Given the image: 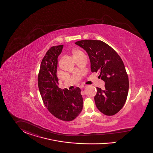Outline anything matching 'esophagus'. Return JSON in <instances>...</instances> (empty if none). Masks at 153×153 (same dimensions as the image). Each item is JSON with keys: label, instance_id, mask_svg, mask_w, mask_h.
Returning a JSON list of instances; mask_svg holds the SVG:
<instances>
[{"label": "esophagus", "instance_id": "esophagus-1", "mask_svg": "<svg viewBox=\"0 0 153 153\" xmlns=\"http://www.w3.org/2000/svg\"><path fill=\"white\" fill-rule=\"evenodd\" d=\"M86 87H87V85H82L81 86L82 89L85 88H86Z\"/></svg>", "mask_w": 153, "mask_h": 153}]
</instances>
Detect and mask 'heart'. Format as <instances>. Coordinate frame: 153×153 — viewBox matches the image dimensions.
<instances>
[{
	"label": "heart",
	"mask_w": 153,
	"mask_h": 153,
	"mask_svg": "<svg viewBox=\"0 0 153 153\" xmlns=\"http://www.w3.org/2000/svg\"><path fill=\"white\" fill-rule=\"evenodd\" d=\"M82 53L81 51H78V50H76V51H74V52H73V54H74V56H76V55H77V54H78L79 53Z\"/></svg>",
	"instance_id": "1"
}]
</instances>
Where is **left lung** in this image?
<instances>
[{"label": "left lung", "mask_w": 153, "mask_h": 153, "mask_svg": "<svg viewBox=\"0 0 153 153\" xmlns=\"http://www.w3.org/2000/svg\"><path fill=\"white\" fill-rule=\"evenodd\" d=\"M75 44L88 53L92 72L100 73L105 82V89L96 88L95 104L104 115L111 116L122 109L128 94L129 79L124 64L118 54L105 42L99 40H82Z\"/></svg>", "instance_id": "obj_1"}]
</instances>
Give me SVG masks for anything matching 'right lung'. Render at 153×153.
Returning a JSON list of instances; mask_svg holds the SVG:
<instances>
[{
    "label": "right lung",
    "instance_id": "obj_1",
    "mask_svg": "<svg viewBox=\"0 0 153 153\" xmlns=\"http://www.w3.org/2000/svg\"><path fill=\"white\" fill-rule=\"evenodd\" d=\"M63 45L53 46L46 52L41 62L38 84L42 99L49 111L56 118L71 121L81 112L83 98L77 87L72 91L59 88L57 76V58Z\"/></svg>",
    "mask_w": 153,
    "mask_h": 153
}]
</instances>
